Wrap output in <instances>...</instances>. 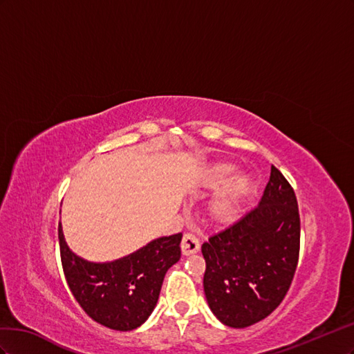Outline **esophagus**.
Here are the masks:
<instances>
[{"instance_id":"1","label":"esophagus","mask_w":354,"mask_h":354,"mask_svg":"<svg viewBox=\"0 0 354 354\" xmlns=\"http://www.w3.org/2000/svg\"><path fill=\"white\" fill-rule=\"evenodd\" d=\"M180 249H183L184 255H191L198 252L200 241L197 236H194L193 233H185L183 237V241H180Z\"/></svg>"}]
</instances>
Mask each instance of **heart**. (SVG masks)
<instances>
[{
	"mask_svg": "<svg viewBox=\"0 0 354 354\" xmlns=\"http://www.w3.org/2000/svg\"><path fill=\"white\" fill-rule=\"evenodd\" d=\"M234 174V166L230 163H216L210 166L203 176V185L207 188H219ZM252 185V180L246 175L234 178L221 191L218 197L210 205V214L216 221L228 222L233 219L239 210V205Z\"/></svg>",
	"mask_w": 354,
	"mask_h": 354,
	"instance_id": "obj_1",
	"label": "heart"
}]
</instances>
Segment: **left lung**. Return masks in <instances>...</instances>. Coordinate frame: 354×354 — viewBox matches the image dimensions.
<instances>
[{"instance_id":"left-lung-1","label":"left lung","mask_w":354,"mask_h":354,"mask_svg":"<svg viewBox=\"0 0 354 354\" xmlns=\"http://www.w3.org/2000/svg\"><path fill=\"white\" fill-rule=\"evenodd\" d=\"M299 237L295 191L271 165L259 205L201 245L206 299L224 325L250 326L280 306L297 271Z\"/></svg>"}]
</instances>
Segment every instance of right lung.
<instances>
[{"instance_id":"1","label":"right lung","mask_w":354,"mask_h":354,"mask_svg":"<svg viewBox=\"0 0 354 354\" xmlns=\"http://www.w3.org/2000/svg\"><path fill=\"white\" fill-rule=\"evenodd\" d=\"M66 283L88 317L109 329L132 330L148 319L166 271L180 258L183 233L153 240L135 254L108 264L78 258L57 228Z\"/></svg>"}]
</instances>
